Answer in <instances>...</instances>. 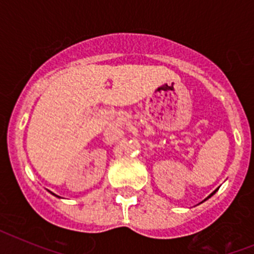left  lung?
I'll use <instances>...</instances> for the list:
<instances>
[{"mask_svg":"<svg viewBox=\"0 0 254 254\" xmlns=\"http://www.w3.org/2000/svg\"><path fill=\"white\" fill-rule=\"evenodd\" d=\"M216 190H214V192H212V193H211V194H210V196H208V197H206V198H205V199H203V201H206V199H208V198H210V197H211V196H214V194H215V193H216ZM203 201H202V202H203Z\"/></svg>","mask_w":254,"mask_h":254,"instance_id":"left-lung-1","label":"left lung"}]
</instances>
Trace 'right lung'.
Wrapping results in <instances>:
<instances>
[{
	"instance_id": "1",
	"label": "right lung",
	"mask_w": 254,
	"mask_h": 254,
	"mask_svg": "<svg viewBox=\"0 0 254 254\" xmlns=\"http://www.w3.org/2000/svg\"><path fill=\"white\" fill-rule=\"evenodd\" d=\"M52 194H55V193H52ZM55 196H56V194H55ZM58 197V196H57Z\"/></svg>"
}]
</instances>
